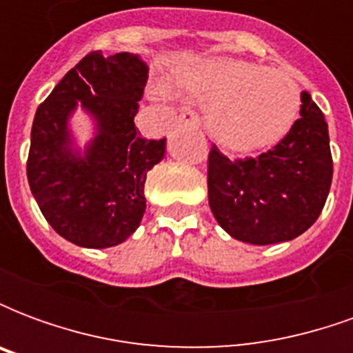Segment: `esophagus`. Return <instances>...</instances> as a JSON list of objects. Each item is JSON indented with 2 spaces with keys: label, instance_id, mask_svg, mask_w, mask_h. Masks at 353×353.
Wrapping results in <instances>:
<instances>
[{
  "label": "esophagus",
  "instance_id": "1",
  "mask_svg": "<svg viewBox=\"0 0 353 353\" xmlns=\"http://www.w3.org/2000/svg\"><path fill=\"white\" fill-rule=\"evenodd\" d=\"M177 123L185 124V126H191V128H199L200 126V117L194 111H185L179 115Z\"/></svg>",
  "mask_w": 353,
  "mask_h": 353
}]
</instances>
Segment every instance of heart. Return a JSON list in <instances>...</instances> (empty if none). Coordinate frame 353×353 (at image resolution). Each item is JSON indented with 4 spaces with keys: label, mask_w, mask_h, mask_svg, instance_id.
<instances>
[{
    "label": "heart",
    "mask_w": 353,
    "mask_h": 353,
    "mask_svg": "<svg viewBox=\"0 0 353 353\" xmlns=\"http://www.w3.org/2000/svg\"><path fill=\"white\" fill-rule=\"evenodd\" d=\"M208 105L212 136L234 151L280 141L301 108V88L288 73L240 60H210L179 81Z\"/></svg>",
    "instance_id": "heart-1"
}]
</instances>
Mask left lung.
<instances>
[{
	"label": "left lung",
	"mask_w": 353,
	"mask_h": 353,
	"mask_svg": "<svg viewBox=\"0 0 353 353\" xmlns=\"http://www.w3.org/2000/svg\"><path fill=\"white\" fill-rule=\"evenodd\" d=\"M301 117L259 157L229 159L212 143L208 199L230 236L248 244L293 240L316 223L333 181L329 130L310 94L301 96Z\"/></svg>",
	"instance_id": "1"
}]
</instances>
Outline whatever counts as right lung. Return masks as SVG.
Here are the masks:
<instances>
[{
    "label": "right lung",
    "mask_w": 353,
    "mask_h": 353,
    "mask_svg": "<svg viewBox=\"0 0 353 353\" xmlns=\"http://www.w3.org/2000/svg\"><path fill=\"white\" fill-rule=\"evenodd\" d=\"M145 85L147 65L138 57L92 50L35 111L28 183L45 219L72 244L111 248L141 223L147 172L166 151V139L143 138L134 124ZM77 101L99 121L85 159L67 147L65 123Z\"/></svg>",
    "instance_id": "obj_1"
}]
</instances>
